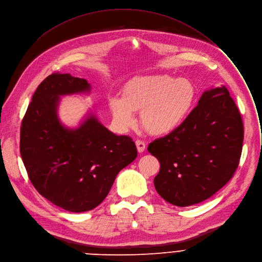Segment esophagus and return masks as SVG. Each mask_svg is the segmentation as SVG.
<instances>
[{
  "label": "esophagus",
  "mask_w": 262,
  "mask_h": 262,
  "mask_svg": "<svg viewBox=\"0 0 262 262\" xmlns=\"http://www.w3.org/2000/svg\"><path fill=\"white\" fill-rule=\"evenodd\" d=\"M136 146H137V149H138L139 152H143L145 150V147H146L145 143L142 140H137L136 141Z\"/></svg>",
  "instance_id": "obj_1"
}]
</instances>
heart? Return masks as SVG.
<instances>
[{
  "instance_id": "b5f03b06",
  "label": "heart",
  "mask_w": 262,
  "mask_h": 262,
  "mask_svg": "<svg viewBox=\"0 0 262 262\" xmlns=\"http://www.w3.org/2000/svg\"><path fill=\"white\" fill-rule=\"evenodd\" d=\"M198 97L193 82L169 75L141 76L123 88V97L108 99L116 124L121 129L135 125V111H141V122L152 135H168L178 129L191 114Z\"/></svg>"
}]
</instances>
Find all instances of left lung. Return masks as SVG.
Returning <instances> with one entry per match:
<instances>
[{
  "mask_svg": "<svg viewBox=\"0 0 262 262\" xmlns=\"http://www.w3.org/2000/svg\"><path fill=\"white\" fill-rule=\"evenodd\" d=\"M243 141L242 116L227 88L204 92L183 125L147 147L160 162L157 192L179 207L211 198L238 167Z\"/></svg>",
  "mask_w": 262,
  "mask_h": 262,
  "instance_id": "left-lung-1",
  "label": "left lung"
}]
</instances>
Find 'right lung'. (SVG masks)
Wrapping results in <instances>:
<instances>
[{
    "instance_id": "add662e5",
    "label": "right lung",
    "mask_w": 262,
    "mask_h": 262,
    "mask_svg": "<svg viewBox=\"0 0 262 262\" xmlns=\"http://www.w3.org/2000/svg\"><path fill=\"white\" fill-rule=\"evenodd\" d=\"M83 78L53 73L36 89L20 126L19 151L38 193L70 212L96 208L114 181L137 158L135 142L89 115L74 129L57 116L60 96L90 93Z\"/></svg>"
}]
</instances>
